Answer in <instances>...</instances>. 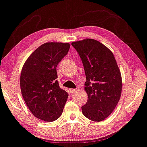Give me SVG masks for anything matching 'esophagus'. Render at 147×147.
Segmentation results:
<instances>
[{
    "instance_id": "1",
    "label": "esophagus",
    "mask_w": 147,
    "mask_h": 147,
    "mask_svg": "<svg viewBox=\"0 0 147 147\" xmlns=\"http://www.w3.org/2000/svg\"><path fill=\"white\" fill-rule=\"evenodd\" d=\"M71 90L72 94H75L76 92H77V89H72Z\"/></svg>"
}]
</instances>
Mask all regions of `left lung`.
Instances as JSON below:
<instances>
[{
  "mask_svg": "<svg viewBox=\"0 0 147 147\" xmlns=\"http://www.w3.org/2000/svg\"><path fill=\"white\" fill-rule=\"evenodd\" d=\"M84 66L88 101L82 107L83 115L93 121H101L112 113L120 99L121 73L113 53L93 39L71 43Z\"/></svg>",
  "mask_w": 147,
  "mask_h": 147,
  "instance_id": "left-lung-1",
  "label": "left lung"
}]
</instances>
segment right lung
Wrapping results in <instances>:
<instances>
[{
	"label": "right lung",
	"instance_id": "right-lung-1",
	"mask_svg": "<svg viewBox=\"0 0 147 147\" xmlns=\"http://www.w3.org/2000/svg\"><path fill=\"white\" fill-rule=\"evenodd\" d=\"M69 48L68 43H43L30 55L22 69V95L33 115L43 121L57 119L69 96L59 87L56 68Z\"/></svg>",
	"mask_w": 147,
	"mask_h": 147
}]
</instances>
